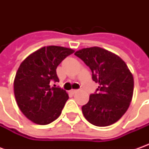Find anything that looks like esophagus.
<instances>
[{"label": "esophagus", "instance_id": "1", "mask_svg": "<svg viewBox=\"0 0 149 149\" xmlns=\"http://www.w3.org/2000/svg\"><path fill=\"white\" fill-rule=\"evenodd\" d=\"M77 92H79V90H78V89H72V90H70V93L73 94V95H74V94H76Z\"/></svg>", "mask_w": 149, "mask_h": 149}]
</instances>
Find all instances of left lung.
<instances>
[{"mask_svg": "<svg viewBox=\"0 0 149 149\" xmlns=\"http://www.w3.org/2000/svg\"><path fill=\"white\" fill-rule=\"evenodd\" d=\"M74 54L89 66L99 87L82 107L84 118L99 127L111 125L129 109L134 93V77L119 56L100 47L84 48Z\"/></svg>", "mask_w": 149, "mask_h": 149, "instance_id": "1", "label": "left lung"}]
</instances>
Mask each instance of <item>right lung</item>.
<instances>
[{"label":"right lung","mask_w":149,"mask_h":149,"mask_svg":"<svg viewBox=\"0 0 149 149\" xmlns=\"http://www.w3.org/2000/svg\"><path fill=\"white\" fill-rule=\"evenodd\" d=\"M74 50L61 46H45L30 54L16 72L14 94L17 105L28 119L45 125L59 117L69 99L65 90L50 86L59 82L56 68Z\"/></svg>","instance_id":"1"}]
</instances>
